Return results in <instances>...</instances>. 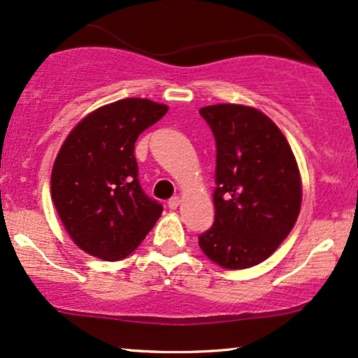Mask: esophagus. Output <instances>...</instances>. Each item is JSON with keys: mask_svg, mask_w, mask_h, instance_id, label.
I'll use <instances>...</instances> for the list:
<instances>
[{"mask_svg": "<svg viewBox=\"0 0 358 358\" xmlns=\"http://www.w3.org/2000/svg\"><path fill=\"white\" fill-rule=\"evenodd\" d=\"M178 205H180V198L178 196H173V198H170V200H169V208H170V210H176V208H178Z\"/></svg>", "mask_w": 358, "mask_h": 358, "instance_id": "34e87169", "label": "esophagus"}]
</instances>
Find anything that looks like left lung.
Instances as JSON below:
<instances>
[{"label": "left lung", "mask_w": 358, "mask_h": 358, "mask_svg": "<svg viewBox=\"0 0 358 358\" xmlns=\"http://www.w3.org/2000/svg\"><path fill=\"white\" fill-rule=\"evenodd\" d=\"M216 142L215 223L198 236L208 259L224 269L259 264L296 224L302 187L296 158L278 125L257 108H200Z\"/></svg>", "instance_id": "8db88e82"}]
</instances>
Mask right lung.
Listing matches in <instances>:
<instances>
[{"instance_id":"add662e5","label":"right lung","mask_w":358,"mask_h":358,"mask_svg":"<svg viewBox=\"0 0 358 358\" xmlns=\"http://www.w3.org/2000/svg\"><path fill=\"white\" fill-rule=\"evenodd\" d=\"M166 110L148 99L117 101L80 120L62 143L52 201L72 241L90 256L124 259L160 218L164 206L140 187L135 142Z\"/></svg>"}]
</instances>
